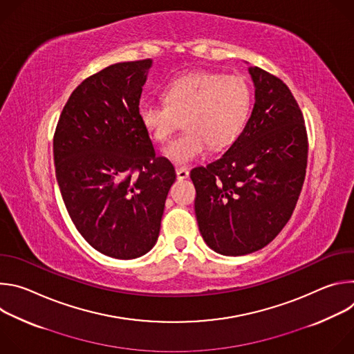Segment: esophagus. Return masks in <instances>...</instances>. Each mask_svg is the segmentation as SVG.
<instances>
[{"label": "esophagus", "instance_id": "obj_1", "mask_svg": "<svg viewBox=\"0 0 354 354\" xmlns=\"http://www.w3.org/2000/svg\"><path fill=\"white\" fill-rule=\"evenodd\" d=\"M176 176H178V179H186L187 176H189V169L187 168H185V167H178L176 168Z\"/></svg>", "mask_w": 354, "mask_h": 354}]
</instances>
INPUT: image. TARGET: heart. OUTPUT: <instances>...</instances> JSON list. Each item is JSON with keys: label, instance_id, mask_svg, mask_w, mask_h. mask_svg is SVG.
Here are the masks:
<instances>
[{"label": "heart", "instance_id": "obj_1", "mask_svg": "<svg viewBox=\"0 0 354 354\" xmlns=\"http://www.w3.org/2000/svg\"><path fill=\"white\" fill-rule=\"evenodd\" d=\"M165 104L144 102L138 118L149 137L167 142L180 127L185 131L165 148V157L185 165L230 144L249 116L252 93L239 75L193 71L172 80L164 91Z\"/></svg>", "mask_w": 354, "mask_h": 354}]
</instances>
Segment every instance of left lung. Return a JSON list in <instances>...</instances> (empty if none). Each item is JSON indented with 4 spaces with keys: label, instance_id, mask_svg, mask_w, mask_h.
<instances>
[{
    "label": "left lung",
    "instance_id": "8db88e82",
    "mask_svg": "<svg viewBox=\"0 0 354 354\" xmlns=\"http://www.w3.org/2000/svg\"><path fill=\"white\" fill-rule=\"evenodd\" d=\"M255 105L225 154L190 171L194 212L206 243L241 257L270 243L290 220L306 179L308 136L288 86L250 67Z\"/></svg>",
    "mask_w": 354,
    "mask_h": 354
}]
</instances>
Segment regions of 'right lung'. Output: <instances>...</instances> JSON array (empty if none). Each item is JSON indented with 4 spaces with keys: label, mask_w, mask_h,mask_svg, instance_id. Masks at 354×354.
Listing matches in <instances>:
<instances>
[{
    "label": "right lung",
    "mask_w": 354,
    "mask_h": 354,
    "mask_svg": "<svg viewBox=\"0 0 354 354\" xmlns=\"http://www.w3.org/2000/svg\"><path fill=\"white\" fill-rule=\"evenodd\" d=\"M151 60L112 64L84 80L53 137L66 209L100 254L134 259L158 239L175 168L156 153L138 118Z\"/></svg>",
    "instance_id": "add662e5"
}]
</instances>
